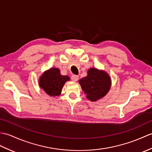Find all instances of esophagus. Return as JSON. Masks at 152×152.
<instances>
[{
	"label": "esophagus",
	"instance_id": "esophagus-1",
	"mask_svg": "<svg viewBox=\"0 0 152 152\" xmlns=\"http://www.w3.org/2000/svg\"><path fill=\"white\" fill-rule=\"evenodd\" d=\"M78 76L77 75H72L71 76V80L72 81H73V82H76V81H77V80H78Z\"/></svg>",
	"mask_w": 152,
	"mask_h": 152
}]
</instances>
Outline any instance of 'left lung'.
<instances>
[{"label":"left lung","mask_w":152,"mask_h":152,"mask_svg":"<svg viewBox=\"0 0 152 152\" xmlns=\"http://www.w3.org/2000/svg\"><path fill=\"white\" fill-rule=\"evenodd\" d=\"M88 100L95 102L105 96L111 88V80L108 74L102 70L91 68L87 76L79 80Z\"/></svg>","instance_id":"obj_1"}]
</instances>
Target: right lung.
Listing matches in <instances>:
<instances>
[{"label":"right lung","mask_w":152,"mask_h":152,"mask_svg":"<svg viewBox=\"0 0 152 152\" xmlns=\"http://www.w3.org/2000/svg\"><path fill=\"white\" fill-rule=\"evenodd\" d=\"M70 80L68 76H63L59 69L51 68L42 75L39 80V85L45 92L50 96H59L66 82Z\"/></svg>","instance_id":"1"}]
</instances>
